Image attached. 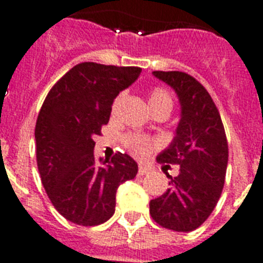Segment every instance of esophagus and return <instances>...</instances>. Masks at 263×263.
<instances>
[{
  "label": "esophagus",
  "mask_w": 263,
  "mask_h": 263,
  "mask_svg": "<svg viewBox=\"0 0 263 263\" xmlns=\"http://www.w3.org/2000/svg\"><path fill=\"white\" fill-rule=\"evenodd\" d=\"M147 173H148V168H146L144 165H139V169H138V175L143 176V175H147Z\"/></svg>",
  "instance_id": "obj_1"
}]
</instances>
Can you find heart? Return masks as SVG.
I'll list each match as a JSON object with an SVG mask.
<instances>
[{
  "instance_id": "b5f03b06",
  "label": "heart",
  "mask_w": 263,
  "mask_h": 263,
  "mask_svg": "<svg viewBox=\"0 0 263 263\" xmlns=\"http://www.w3.org/2000/svg\"><path fill=\"white\" fill-rule=\"evenodd\" d=\"M123 98L124 94H119L116 97L115 102H113V110H116L119 107L120 102L123 101ZM148 103H150L153 113L160 110V109H169V110H172L173 98L172 95L169 94V91H166L165 88L156 87L153 88L150 91V94H148ZM123 143L128 152L134 154L135 157H146L157 146L156 140H153L148 136L140 135V134H127L123 138Z\"/></svg>"
}]
</instances>
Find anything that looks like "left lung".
I'll return each mask as SVG.
<instances>
[{
    "instance_id": "left-lung-1",
    "label": "left lung",
    "mask_w": 263,
    "mask_h": 263,
    "mask_svg": "<svg viewBox=\"0 0 263 263\" xmlns=\"http://www.w3.org/2000/svg\"><path fill=\"white\" fill-rule=\"evenodd\" d=\"M153 75L175 90L181 106L176 136L157 161L179 165L176 177L166 175L171 187L150 200L157 224L176 232H190L203 224L216 208L224 187L228 142L216 103L202 84L179 71Z\"/></svg>"
}]
</instances>
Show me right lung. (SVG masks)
Wrapping results in <instances>:
<instances>
[{
	"label": "right lung",
	"instance_id": "add662e5",
	"mask_svg": "<svg viewBox=\"0 0 263 263\" xmlns=\"http://www.w3.org/2000/svg\"><path fill=\"white\" fill-rule=\"evenodd\" d=\"M142 69L82 63L49 91L35 125L41 180L55 210L73 224L106 222L120 184L132 180L138 164L128 154L94 157V136L109 123L111 105Z\"/></svg>",
	"mask_w": 263,
	"mask_h": 263
}]
</instances>
